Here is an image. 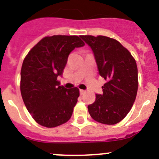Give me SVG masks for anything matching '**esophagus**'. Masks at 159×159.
I'll return each instance as SVG.
<instances>
[{"label": "esophagus", "instance_id": "1", "mask_svg": "<svg viewBox=\"0 0 159 159\" xmlns=\"http://www.w3.org/2000/svg\"><path fill=\"white\" fill-rule=\"evenodd\" d=\"M84 93H85V91L83 89H80V94H84Z\"/></svg>", "mask_w": 159, "mask_h": 159}]
</instances>
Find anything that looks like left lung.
<instances>
[{
  "mask_svg": "<svg viewBox=\"0 0 159 159\" xmlns=\"http://www.w3.org/2000/svg\"><path fill=\"white\" fill-rule=\"evenodd\" d=\"M94 54L98 73L106 81L103 94L88 105L91 118L98 122L115 125L131 110L136 98L139 82L135 60L121 43L99 35L81 36Z\"/></svg>",
  "mask_w": 159,
  "mask_h": 159,
  "instance_id": "8db88e82",
  "label": "left lung"
}]
</instances>
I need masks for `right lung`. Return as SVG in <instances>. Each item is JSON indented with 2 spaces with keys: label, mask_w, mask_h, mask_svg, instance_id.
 <instances>
[{
  "label": "right lung",
  "mask_w": 159,
  "mask_h": 159,
  "mask_svg": "<svg viewBox=\"0 0 159 159\" xmlns=\"http://www.w3.org/2000/svg\"><path fill=\"white\" fill-rule=\"evenodd\" d=\"M84 43L78 36L54 35L41 39L28 52L20 70V92L32 118L41 125L54 128L71 117L79 89H65L62 76L70 53Z\"/></svg>",
  "instance_id": "obj_1"
}]
</instances>
